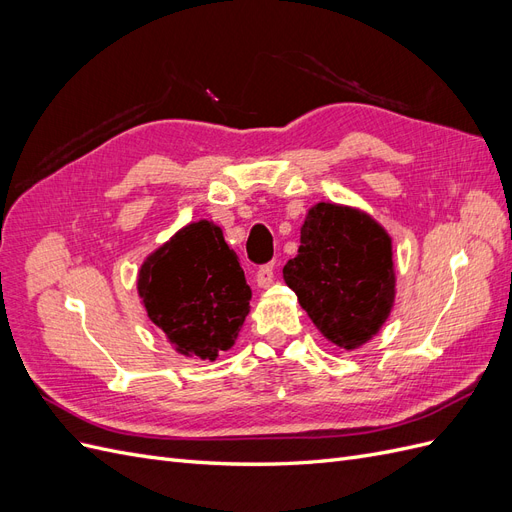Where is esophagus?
<instances>
[{"mask_svg":"<svg viewBox=\"0 0 512 512\" xmlns=\"http://www.w3.org/2000/svg\"><path fill=\"white\" fill-rule=\"evenodd\" d=\"M273 277H275V265H273V262H271V265L260 267L258 273H256L258 288H269L273 284Z\"/></svg>","mask_w":512,"mask_h":512,"instance_id":"esophagus-1","label":"esophagus"}]
</instances>
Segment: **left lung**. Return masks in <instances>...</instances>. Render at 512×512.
<instances>
[{"label": "left lung", "mask_w": 512, "mask_h": 512, "mask_svg": "<svg viewBox=\"0 0 512 512\" xmlns=\"http://www.w3.org/2000/svg\"><path fill=\"white\" fill-rule=\"evenodd\" d=\"M284 282L331 344L356 350L391 316L393 241L365 211L318 203L305 215L299 254L286 262Z\"/></svg>", "instance_id": "8db88e82"}]
</instances>
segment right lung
Segmentation results:
<instances>
[{
  "label": "right lung",
  "instance_id": "obj_1",
  "mask_svg": "<svg viewBox=\"0 0 512 512\" xmlns=\"http://www.w3.org/2000/svg\"><path fill=\"white\" fill-rule=\"evenodd\" d=\"M138 297L175 352L215 361L235 346L252 290L224 232L209 220L177 230L138 271Z\"/></svg>",
  "mask_w": 512,
  "mask_h": 512
}]
</instances>
